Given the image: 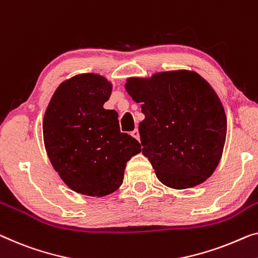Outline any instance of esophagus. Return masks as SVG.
<instances>
[{
  "instance_id": "esophagus-1",
  "label": "esophagus",
  "mask_w": 258,
  "mask_h": 258,
  "mask_svg": "<svg viewBox=\"0 0 258 258\" xmlns=\"http://www.w3.org/2000/svg\"><path fill=\"white\" fill-rule=\"evenodd\" d=\"M131 136H132L133 138H136L137 140L140 139V134H139V131H138V130L132 131V132H131Z\"/></svg>"
}]
</instances>
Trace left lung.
<instances>
[{
    "mask_svg": "<svg viewBox=\"0 0 258 258\" xmlns=\"http://www.w3.org/2000/svg\"><path fill=\"white\" fill-rule=\"evenodd\" d=\"M125 89L141 103L142 154L160 182L176 190L205 182L220 162L227 133L224 106L210 83L182 69L130 78Z\"/></svg>",
    "mask_w": 258,
    "mask_h": 258,
    "instance_id": "1",
    "label": "left lung"
}]
</instances>
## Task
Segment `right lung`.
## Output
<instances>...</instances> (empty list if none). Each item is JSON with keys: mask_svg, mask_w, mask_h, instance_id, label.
<instances>
[{"mask_svg": "<svg viewBox=\"0 0 258 258\" xmlns=\"http://www.w3.org/2000/svg\"><path fill=\"white\" fill-rule=\"evenodd\" d=\"M112 84L87 73L63 81L43 120L45 149L54 170L73 191L104 197L119 189L126 163L141 152L133 137L119 130L118 113L103 105Z\"/></svg>", "mask_w": 258, "mask_h": 258, "instance_id": "add662e5", "label": "right lung"}]
</instances>
